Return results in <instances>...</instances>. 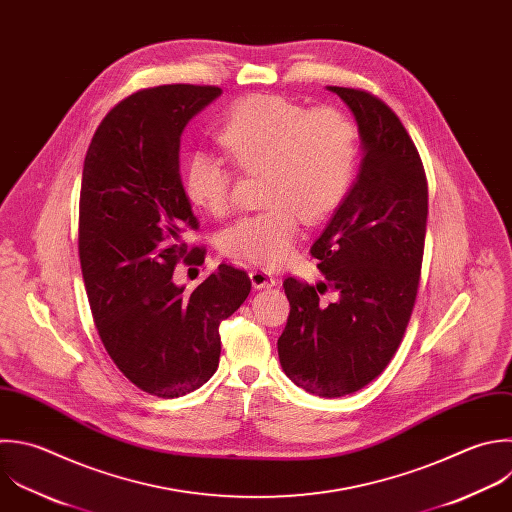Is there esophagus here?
I'll return each instance as SVG.
<instances>
[{
    "label": "esophagus",
    "instance_id": "1",
    "mask_svg": "<svg viewBox=\"0 0 512 512\" xmlns=\"http://www.w3.org/2000/svg\"><path fill=\"white\" fill-rule=\"evenodd\" d=\"M250 280H252L254 288H270V286L276 284V278L264 268H252L250 270Z\"/></svg>",
    "mask_w": 512,
    "mask_h": 512
}]
</instances>
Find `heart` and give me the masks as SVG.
<instances>
[{
  "instance_id": "1",
  "label": "heart",
  "mask_w": 512,
  "mask_h": 512,
  "mask_svg": "<svg viewBox=\"0 0 512 512\" xmlns=\"http://www.w3.org/2000/svg\"><path fill=\"white\" fill-rule=\"evenodd\" d=\"M218 142L244 174H262L264 210L228 226L224 254L258 266L284 264L302 218L320 222L346 200L358 166V130L336 108L308 110L284 96L254 94L232 106ZM182 186L188 202L212 216L232 206L234 172L218 156L194 152Z\"/></svg>"
}]
</instances>
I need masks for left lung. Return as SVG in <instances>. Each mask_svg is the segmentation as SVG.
Instances as JSON below:
<instances>
[{"label": "left lung", "mask_w": 512, "mask_h": 512, "mask_svg": "<svg viewBox=\"0 0 512 512\" xmlns=\"http://www.w3.org/2000/svg\"><path fill=\"white\" fill-rule=\"evenodd\" d=\"M352 110L360 176L310 254L326 282L284 280L290 314L278 338L286 376L322 398L352 394L384 372L410 322L424 256L428 184L398 116L374 94L330 86ZM328 289L339 300L324 305Z\"/></svg>", "instance_id": "1"}]
</instances>
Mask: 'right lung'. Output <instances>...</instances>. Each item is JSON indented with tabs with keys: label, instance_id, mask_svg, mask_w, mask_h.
Returning <instances> with one entry per match:
<instances>
[{
	"label": "right lung",
	"instance_id": "1",
	"mask_svg": "<svg viewBox=\"0 0 512 512\" xmlns=\"http://www.w3.org/2000/svg\"><path fill=\"white\" fill-rule=\"evenodd\" d=\"M218 86L166 84L120 100L100 122L80 190L78 250L100 340L120 372L158 398L194 392L220 362V322L250 294L248 274L220 264L192 292L172 276L202 266L180 178V136Z\"/></svg>",
	"mask_w": 512,
	"mask_h": 512
}]
</instances>
